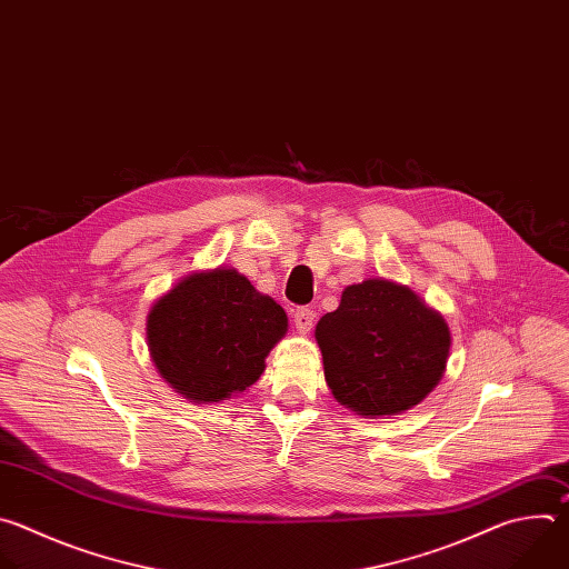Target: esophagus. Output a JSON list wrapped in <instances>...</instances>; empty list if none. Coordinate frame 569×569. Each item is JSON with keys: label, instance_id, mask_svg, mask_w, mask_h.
<instances>
[{"label": "esophagus", "instance_id": "obj_1", "mask_svg": "<svg viewBox=\"0 0 569 569\" xmlns=\"http://www.w3.org/2000/svg\"><path fill=\"white\" fill-rule=\"evenodd\" d=\"M313 318H316L313 309H309V307H300V309H296V313H293L296 331H298V333H309V331H311V327H313Z\"/></svg>", "mask_w": 569, "mask_h": 569}]
</instances>
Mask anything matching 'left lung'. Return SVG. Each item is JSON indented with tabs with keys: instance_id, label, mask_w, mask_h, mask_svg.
I'll return each instance as SVG.
<instances>
[{
	"instance_id": "left-lung-1",
	"label": "left lung",
	"mask_w": 569,
	"mask_h": 569,
	"mask_svg": "<svg viewBox=\"0 0 569 569\" xmlns=\"http://www.w3.org/2000/svg\"><path fill=\"white\" fill-rule=\"evenodd\" d=\"M333 399L368 419L421 403L446 372L450 329L410 287L368 278L346 287L336 311L316 325Z\"/></svg>"
}]
</instances>
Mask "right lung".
Returning a JSON list of instances; mask_svg holds the SVG:
<instances>
[{
    "instance_id": "1",
    "label": "right lung",
    "mask_w": 569,
    "mask_h": 569,
    "mask_svg": "<svg viewBox=\"0 0 569 569\" xmlns=\"http://www.w3.org/2000/svg\"><path fill=\"white\" fill-rule=\"evenodd\" d=\"M284 309L233 267L190 271L148 311L150 359L190 403H219L249 390L287 333Z\"/></svg>"
}]
</instances>
